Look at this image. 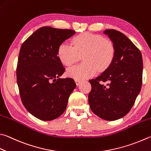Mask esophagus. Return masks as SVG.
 <instances>
[{
    "label": "esophagus",
    "instance_id": "obj_1",
    "mask_svg": "<svg viewBox=\"0 0 151 151\" xmlns=\"http://www.w3.org/2000/svg\"><path fill=\"white\" fill-rule=\"evenodd\" d=\"M75 83L76 84V85H78L82 82V81L80 80V79H77V78H75Z\"/></svg>",
    "mask_w": 151,
    "mask_h": 151
}]
</instances>
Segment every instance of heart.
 Here are the masks:
<instances>
[{
	"label": "heart",
	"mask_w": 151,
	"mask_h": 151,
	"mask_svg": "<svg viewBox=\"0 0 151 151\" xmlns=\"http://www.w3.org/2000/svg\"><path fill=\"white\" fill-rule=\"evenodd\" d=\"M73 46L63 43L58 49L59 59L66 66L77 62L83 55V62L68 68L67 75L77 79L89 78L106 70L113 62L116 47L111 40L98 34L84 32L72 40Z\"/></svg>",
	"instance_id": "heart-1"
}]
</instances>
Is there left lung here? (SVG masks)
<instances>
[{"mask_svg":"<svg viewBox=\"0 0 151 151\" xmlns=\"http://www.w3.org/2000/svg\"><path fill=\"white\" fill-rule=\"evenodd\" d=\"M116 47L113 62L107 69L89 82L91 110L107 121L122 118L132 108L141 91L142 58L139 49L122 32L106 29Z\"/></svg>","mask_w":151,"mask_h":151,"instance_id":"obj_1","label":"left lung"}]
</instances>
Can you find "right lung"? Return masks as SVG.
Here are the masks:
<instances>
[{"mask_svg":"<svg viewBox=\"0 0 151 151\" xmlns=\"http://www.w3.org/2000/svg\"><path fill=\"white\" fill-rule=\"evenodd\" d=\"M75 34L43 26L21 46L16 67L19 92L24 106L37 119L51 121L61 116L76 86L73 78H59L65 68L58 56L59 45Z\"/></svg>","mask_w":151,"mask_h":151,"instance_id":"add662e5","label":"right lung"}]
</instances>
